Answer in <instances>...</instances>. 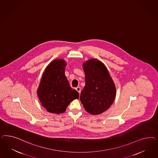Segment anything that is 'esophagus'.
I'll list each match as a JSON object with an SVG mask.
<instances>
[{"instance_id":"34e87169","label":"esophagus","mask_w":158,"mask_h":158,"mask_svg":"<svg viewBox=\"0 0 158 158\" xmlns=\"http://www.w3.org/2000/svg\"><path fill=\"white\" fill-rule=\"evenodd\" d=\"M76 90H77V91H78L79 93H81V89L80 87H77V88H76Z\"/></svg>"}]
</instances>
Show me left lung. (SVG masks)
Listing matches in <instances>:
<instances>
[{
  "instance_id": "1",
  "label": "left lung",
  "mask_w": 158,
  "mask_h": 158,
  "mask_svg": "<svg viewBox=\"0 0 158 158\" xmlns=\"http://www.w3.org/2000/svg\"><path fill=\"white\" fill-rule=\"evenodd\" d=\"M86 85L80 100L85 110L98 115L107 110L115 100L116 88L104 64L96 59L83 63Z\"/></svg>"
}]
</instances>
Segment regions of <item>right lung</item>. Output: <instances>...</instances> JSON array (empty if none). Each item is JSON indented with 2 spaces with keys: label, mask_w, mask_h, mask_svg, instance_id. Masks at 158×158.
Wrapping results in <instances>:
<instances>
[{
  "label": "right lung",
  "mask_w": 158,
  "mask_h": 158,
  "mask_svg": "<svg viewBox=\"0 0 158 158\" xmlns=\"http://www.w3.org/2000/svg\"><path fill=\"white\" fill-rule=\"evenodd\" d=\"M66 63L56 60L46 68L39 86L38 96L42 106L48 112L61 114L79 93L72 89L65 75Z\"/></svg>",
  "instance_id": "add662e5"
}]
</instances>
